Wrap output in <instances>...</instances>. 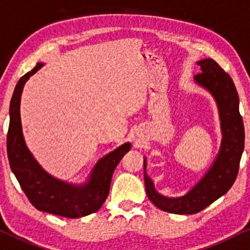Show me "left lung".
<instances>
[{"mask_svg":"<svg viewBox=\"0 0 250 250\" xmlns=\"http://www.w3.org/2000/svg\"><path fill=\"white\" fill-rule=\"evenodd\" d=\"M198 65L202 73L194 76V81L210 92L217 103L223 137L218 154L209 170L179 198H168L156 192L152 179L146 174L144 158L146 194L159 209L171 214H197L224 195L235 182L245 147L244 121L239 112V96L233 81L214 59H202Z\"/></svg>","mask_w":250,"mask_h":250,"instance_id":"8db88e82","label":"left lung"}]
</instances>
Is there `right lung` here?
<instances>
[{
    "label": "right lung",
    "instance_id": "obj_1",
    "mask_svg": "<svg viewBox=\"0 0 250 250\" xmlns=\"http://www.w3.org/2000/svg\"><path fill=\"white\" fill-rule=\"evenodd\" d=\"M44 64L38 62L31 72L21 78L10 103V125L6 149L11 170L22 191L38 210L67 218H79L96 212L109 192L113 172L131 147L130 143L119 146L96 164L84 184L74 185L49 175L29 152L22 136L21 98L24 85Z\"/></svg>",
    "mask_w": 250,
    "mask_h": 250
}]
</instances>
